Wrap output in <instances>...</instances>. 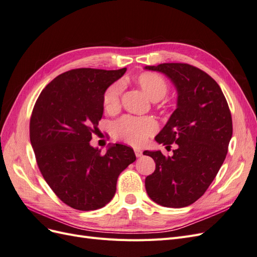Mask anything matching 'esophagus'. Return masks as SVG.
<instances>
[{"mask_svg":"<svg viewBox=\"0 0 257 257\" xmlns=\"http://www.w3.org/2000/svg\"><path fill=\"white\" fill-rule=\"evenodd\" d=\"M135 154H136L137 158H141V157H143V151L139 150V149H135Z\"/></svg>","mask_w":257,"mask_h":257,"instance_id":"obj_1","label":"esophagus"}]
</instances>
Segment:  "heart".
I'll use <instances>...</instances> for the list:
<instances>
[{"mask_svg":"<svg viewBox=\"0 0 257 257\" xmlns=\"http://www.w3.org/2000/svg\"><path fill=\"white\" fill-rule=\"evenodd\" d=\"M137 84L145 92V94L152 100H160L168 92V82L163 76L145 72L137 77ZM123 83L116 81L108 87L104 93L103 103L108 112L116 111L120 108ZM159 125L151 116H132L124 115L113 123L112 131L115 138L133 146L143 145L148 137L158 131Z\"/></svg>","mask_w":257,"mask_h":257,"instance_id":"b5f03b06","label":"heart"}]
</instances>
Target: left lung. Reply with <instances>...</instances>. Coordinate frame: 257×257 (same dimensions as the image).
Here are the masks:
<instances>
[{
  "mask_svg": "<svg viewBox=\"0 0 257 257\" xmlns=\"http://www.w3.org/2000/svg\"><path fill=\"white\" fill-rule=\"evenodd\" d=\"M165 74L178 91L176 110L155 141L177 149L172 157L145 151L155 162L146 178L149 197L168 208L190 206L201 197L226 158L232 120L220 85L201 69L186 63L146 66Z\"/></svg>",
  "mask_w": 257,
  "mask_h": 257,
  "instance_id": "8db88e82",
  "label": "left lung"
}]
</instances>
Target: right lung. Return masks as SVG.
Instances as JSON below:
<instances>
[{"mask_svg": "<svg viewBox=\"0 0 257 257\" xmlns=\"http://www.w3.org/2000/svg\"><path fill=\"white\" fill-rule=\"evenodd\" d=\"M126 68H76L56 77L42 91L30 120V141L41 173L67 206L96 210L114 196L118 177L136 157L115 144L105 154L90 145L103 118L106 89Z\"/></svg>", "mask_w": 257, "mask_h": 257, "instance_id": "add662e5", "label": "right lung"}]
</instances>
